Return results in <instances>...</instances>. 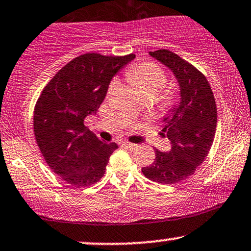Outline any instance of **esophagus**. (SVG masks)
Here are the masks:
<instances>
[{"mask_svg":"<svg viewBox=\"0 0 251 251\" xmlns=\"http://www.w3.org/2000/svg\"><path fill=\"white\" fill-rule=\"evenodd\" d=\"M123 146L125 148H129V149H136L138 148V145H134V144H129V142H123Z\"/></svg>","mask_w":251,"mask_h":251,"instance_id":"esophagus-1","label":"esophagus"}]
</instances>
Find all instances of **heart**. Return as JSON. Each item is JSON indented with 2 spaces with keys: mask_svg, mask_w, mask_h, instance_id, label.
Returning a JSON list of instances; mask_svg holds the SVG:
<instances>
[{
  "mask_svg": "<svg viewBox=\"0 0 251 251\" xmlns=\"http://www.w3.org/2000/svg\"><path fill=\"white\" fill-rule=\"evenodd\" d=\"M126 80L133 88L140 94V96L156 97L166 88L167 76L160 67L154 63H141L132 66L126 72ZM119 83L117 81L110 84L109 94L113 93ZM131 113H136L135 109L131 110Z\"/></svg>",
  "mask_w": 251,
  "mask_h": 251,
  "instance_id": "obj_1",
  "label": "heart"
}]
</instances>
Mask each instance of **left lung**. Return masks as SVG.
<instances>
[{"mask_svg":"<svg viewBox=\"0 0 251 251\" xmlns=\"http://www.w3.org/2000/svg\"><path fill=\"white\" fill-rule=\"evenodd\" d=\"M149 55L175 76L179 100L162 120L169 151L156 149L155 161L142 174L156 183L175 184L191 176L207 156L217 129V105L208 81L191 63L167 50Z\"/></svg>","mask_w":251,"mask_h":251,"instance_id":"1","label":"left lung"}]
</instances>
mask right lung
I'll return each instance as SVG.
<instances>
[{
  "mask_svg": "<svg viewBox=\"0 0 251 251\" xmlns=\"http://www.w3.org/2000/svg\"><path fill=\"white\" fill-rule=\"evenodd\" d=\"M135 58L87 53L56 73L34 107L33 131L49 167L72 186H90L102 178L115 142L100 140L85 127L96 115L113 76Z\"/></svg>",
  "mask_w": 251,
  "mask_h": 251,
  "instance_id": "1",
  "label": "right lung"
}]
</instances>
